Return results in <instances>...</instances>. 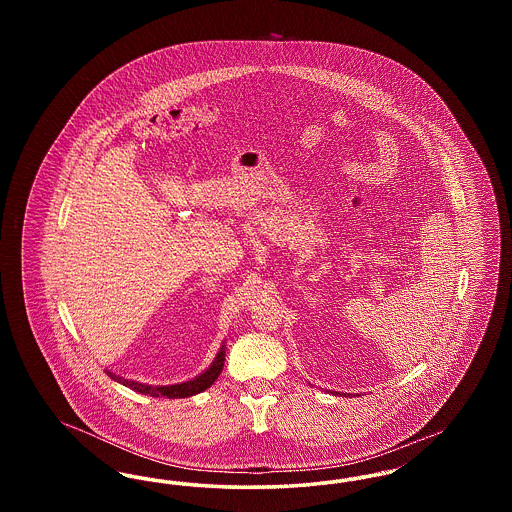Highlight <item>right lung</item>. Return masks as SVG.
<instances>
[{"instance_id":"obj_1","label":"right lung","mask_w":512,"mask_h":512,"mask_svg":"<svg viewBox=\"0 0 512 512\" xmlns=\"http://www.w3.org/2000/svg\"><path fill=\"white\" fill-rule=\"evenodd\" d=\"M224 355H226V345L222 341L220 345L219 353L215 357V361L209 365L207 370H203L201 374H197L192 380H186V382H180V384H171V386H149V384H142V382H134V380H126L122 376H117L115 372L111 370H105L107 376L115 382H119L122 386L130 388V390L138 391V393H144L149 397H167V399H180V397H190V395H197L201 391L211 388L215 384V380L219 378L222 368H224Z\"/></svg>"}]
</instances>
